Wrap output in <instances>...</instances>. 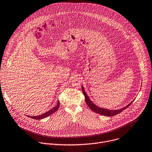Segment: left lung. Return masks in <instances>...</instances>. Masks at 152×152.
Listing matches in <instances>:
<instances>
[{"label":"left lung","mask_w":152,"mask_h":152,"mask_svg":"<svg viewBox=\"0 0 152 152\" xmlns=\"http://www.w3.org/2000/svg\"><path fill=\"white\" fill-rule=\"evenodd\" d=\"M81 89H82V92L85 95V101L86 102L87 105L88 106V107L94 112H96L98 114H100L103 116H114L116 115L117 114L120 113V112H121L122 111H123L124 109H126V108H127L128 107H129V106L131 105V104L133 103V102H130L128 105H127L126 107H124L123 108H121L120 109H118V110H109L107 109H104L102 107H99L97 106H96L92 102H91V100L89 99V96H88L87 94L86 93L85 89H84L83 86H81Z\"/></svg>","instance_id":"8db88e82"}]
</instances>
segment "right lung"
<instances>
[{"label":"right lung","instance_id":"obj_1","mask_svg":"<svg viewBox=\"0 0 152 152\" xmlns=\"http://www.w3.org/2000/svg\"><path fill=\"white\" fill-rule=\"evenodd\" d=\"M60 107V102L58 101V103H57V104L56 105V106H55L54 107H53L52 109L49 110V111H48L47 112L42 114V115H39V116H28L30 118H31L32 119H34V120H41V119H43V118H45L48 116H50V115H52L53 113H54V112H56L58 109Z\"/></svg>","mask_w":152,"mask_h":152}]
</instances>
